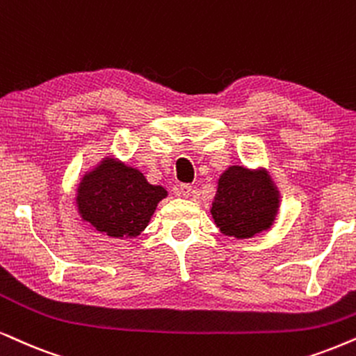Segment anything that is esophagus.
<instances>
[{
    "label": "esophagus",
    "instance_id": "1",
    "mask_svg": "<svg viewBox=\"0 0 356 356\" xmlns=\"http://www.w3.org/2000/svg\"><path fill=\"white\" fill-rule=\"evenodd\" d=\"M192 192H193V187L191 186V184H181L177 188V193L182 197H188Z\"/></svg>",
    "mask_w": 356,
    "mask_h": 356
}]
</instances>
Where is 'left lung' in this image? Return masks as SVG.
<instances>
[{
    "mask_svg": "<svg viewBox=\"0 0 356 356\" xmlns=\"http://www.w3.org/2000/svg\"><path fill=\"white\" fill-rule=\"evenodd\" d=\"M277 204V191L264 170L232 165L220 177L210 211L225 235L251 238L271 227Z\"/></svg>",
    "mask_w": 356,
    "mask_h": 356,
    "instance_id": "obj_1",
    "label": "left lung"
}]
</instances>
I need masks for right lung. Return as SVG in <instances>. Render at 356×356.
I'll use <instances>...</instances> for the list:
<instances>
[{"instance_id":"add662e5","label":"right lung","mask_w":356,"mask_h":356,"mask_svg":"<svg viewBox=\"0 0 356 356\" xmlns=\"http://www.w3.org/2000/svg\"><path fill=\"white\" fill-rule=\"evenodd\" d=\"M165 195L163 187L147 182L138 169L106 159L82 179L77 204L82 218L98 232L134 238L147 227Z\"/></svg>"}]
</instances>
